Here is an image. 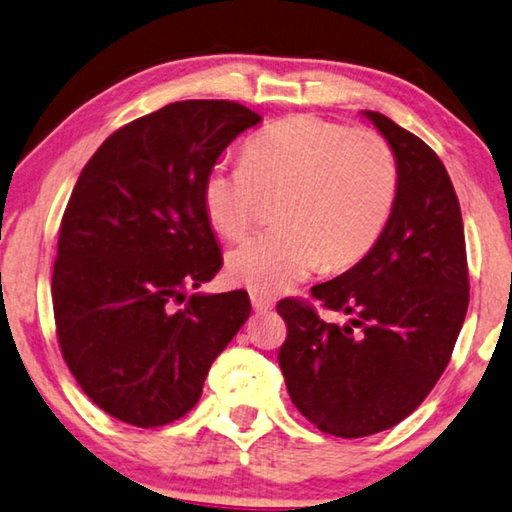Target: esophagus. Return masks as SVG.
<instances>
[{"label":"esophagus","mask_w":512,"mask_h":512,"mask_svg":"<svg viewBox=\"0 0 512 512\" xmlns=\"http://www.w3.org/2000/svg\"><path fill=\"white\" fill-rule=\"evenodd\" d=\"M251 306H254L256 313H267L274 308V301L265 295H258V292H251Z\"/></svg>","instance_id":"1"}]
</instances>
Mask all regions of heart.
I'll return each instance as SVG.
<instances>
[{"instance_id":"heart-1","label":"heart","mask_w":512,"mask_h":512,"mask_svg":"<svg viewBox=\"0 0 512 512\" xmlns=\"http://www.w3.org/2000/svg\"><path fill=\"white\" fill-rule=\"evenodd\" d=\"M397 158L372 129L292 115L247 140L242 163L208 167L201 199L224 238H240L263 195L279 197V229L226 256L231 279L254 292L286 290L317 267L345 270L381 238L397 199Z\"/></svg>"}]
</instances>
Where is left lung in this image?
<instances>
[{
  "instance_id": "1",
  "label": "left lung",
  "mask_w": 512,
  "mask_h": 512,
  "mask_svg": "<svg viewBox=\"0 0 512 512\" xmlns=\"http://www.w3.org/2000/svg\"><path fill=\"white\" fill-rule=\"evenodd\" d=\"M363 115L397 158L395 206L365 258L311 288L324 308L351 320L324 322L299 299L276 304L288 324L279 365L292 404L338 438L390 429L422 404L445 372L469 304L463 217L445 165L390 117Z\"/></svg>"
}]
</instances>
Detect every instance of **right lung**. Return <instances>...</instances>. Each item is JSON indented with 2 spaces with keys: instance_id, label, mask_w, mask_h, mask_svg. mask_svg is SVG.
Instances as JSON below:
<instances>
[{
  "instance_id": "obj_1",
  "label": "right lung",
  "mask_w": 512,
  "mask_h": 512,
  "mask_svg": "<svg viewBox=\"0 0 512 512\" xmlns=\"http://www.w3.org/2000/svg\"><path fill=\"white\" fill-rule=\"evenodd\" d=\"M261 120L226 99L174 102L117 129L81 170L58 233L56 335L115 420L154 429L186 415L247 322V290H186L222 267L201 199L208 167Z\"/></svg>"
}]
</instances>
